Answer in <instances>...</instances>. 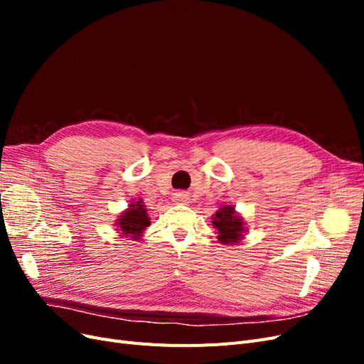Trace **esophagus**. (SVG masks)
<instances>
[{
    "mask_svg": "<svg viewBox=\"0 0 364 364\" xmlns=\"http://www.w3.org/2000/svg\"><path fill=\"white\" fill-rule=\"evenodd\" d=\"M174 202L178 203H188L190 202V197L186 193H176L174 194Z\"/></svg>",
    "mask_w": 364,
    "mask_h": 364,
    "instance_id": "obj_1",
    "label": "esophagus"
}]
</instances>
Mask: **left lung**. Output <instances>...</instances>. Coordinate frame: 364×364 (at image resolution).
Returning <instances> with one entry per match:
<instances>
[{"label": "left lung", "mask_w": 364, "mask_h": 364, "mask_svg": "<svg viewBox=\"0 0 364 364\" xmlns=\"http://www.w3.org/2000/svg\"><path fill=\"white\" fill-rule=\"evenodd\" d=\"M213 226L217 229V238L222 245H238L245 237L246 226L234 205H223L213 217Z\"/></svg>", "instance_id": "8db88e82"}]
</instances>
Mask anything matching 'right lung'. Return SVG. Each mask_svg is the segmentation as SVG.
I'll return each instance as SVG.
<instances>
[{
    "label": "right lung",
    "mask_w": 364,
    "mask_h": 364,
    "mask_svg": "<svg viewBox=\"0 0 364 364\" xmlns=\"http://www.w3.org/2000/svg\"><path fill=\"white\" fill-rule=\"evenodd\" d=\"M118 217L119 218L115 223L118 234L126 235V238L129 240H139L146 228L150 226V217L147 215L146 205L141 199L130 202L126 211L121 213V215Z\"/></svg>",
    "instance_id": "1"
}]
</instances>
